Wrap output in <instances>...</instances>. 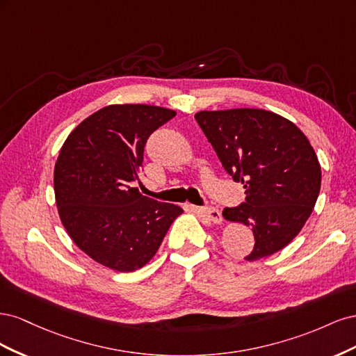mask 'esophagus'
I'll return each mask as SVG.
<instances>
[{
	"label": "esophagus",
	"mask_w": 356,
	"mask_h": 356,
	"mask_svg": "<svg viewBox=\"0 0 356 356\" xmlns=\"http://www.w3.org/2000/svg\"><path fill=\"white\" fill-rule=\"evenodd\" d=\"M199 212L203 215L204 218H207L211 222H213V224H220L221 222V212H220L218 208L204 207V208H200Z\"/></svg>",
	"instance_id": "34e87169"
}]
</instances>
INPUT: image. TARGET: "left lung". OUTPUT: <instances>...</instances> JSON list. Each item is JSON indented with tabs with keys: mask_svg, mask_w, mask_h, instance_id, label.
<instances>
[{
	"mask_svg": "<svg viewBox=\"0 0 356 356\" xmlns=\"http://www.w3.org/2000/svg\"><path fill=\"white\" fill-rule=\"evenodd\" d=\"M203 134L225 172L245 188V202L225 208L229 221L252 227L254 261L281 251L303 229L321 190L315 149L300 129L266 110L200 111Z\"/></svg>",
	"mask_w": 356,
	"mask_h": 356,
	"instance_id": "8db88e82",
	"label": "left lung"
}]
</instances>
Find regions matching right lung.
Returning a JSON list of instances; mask_svg holds the SVG:
<instances>
[{"label":"right lung","instance_id":"1","mask_svg":"<svg viewBox=\"0 0 356 356\" xmlns=\"http://www.w3.org/2000/svg\"><path fill=\"white\" fill-rule=\"evenodd\" d=\"M175 115L153 105H110L83 120L60 148L53 181L63 227L83 252L113 270L145 266L182 213L132 187L147 139Z\"/></svg>","mask_w":356,"mask_h":356}]
</instances>
